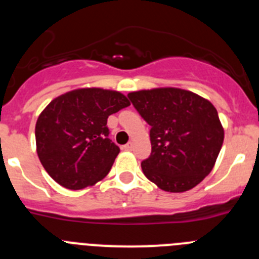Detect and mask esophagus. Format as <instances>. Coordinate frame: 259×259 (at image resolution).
Instances as JSON below:
<instances>
[{
    "label": "esophagus",
    "instance_id": "esophagus-1",
    "mask_svg": "<svg viewBox=\"0 0 259 259\" xmlns=\"http://www.w3.org/2000/svg\"><path fill=\"white\" fill-rule=\"evenodd\" d=\"M132 148H134V143H132V141H130V143H127L125 145H123V149L124 150H132Z\"/></svg>",
    "mask_w": 259,
    "mask_h": 259
}]
</instances>
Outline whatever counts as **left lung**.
I'll return each instance as SVG.
<instances>
[{"mask_svg": "<svg viewBox=\"0 0 259 259\" xmlns=\"http://www.w3.org/2000/svg\"><path fill=\"white\" fill-rule=\"evenodd\" d=\"M150 125L152 154L141 162L144 175L172 193L200 184L214 167L224 140L218 111L206 98L180 88L128 93Z\"/></svg>", "mask_w": 259, "mask_h": 259, "instance_id": "obj_1", "label": "left lung"}]
</instances>
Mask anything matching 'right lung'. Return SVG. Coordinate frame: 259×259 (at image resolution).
Returning a JSON list of instances; mask_svg holds the SVG:
<instances>
[{
	"label": "right lung",
	"instance_id": "obj_1",
	"mask_svg": "<svg viewBox=\"0 0 259 259\" xmlns=\"http://www.w3.org/2000/svg\"><path fill=\"white\" fill-rule=\"evenodd\" d=\"M130 106L118 91L79 88L56 97L36 122V150L47 172L71 191L95 185L109 174L119 148L107 118Z\"/></svg>",
	"mask_w": 259,
	"mask_h": 259
}]
</instances>
